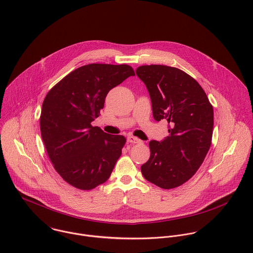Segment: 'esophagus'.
<instances>
[{
	"label": "esophagus",
	"mask_w": 253,
	"mask_h": 253,
	"mask_svg": "<svg viewBox=\"0 0 253 253\" xmlns=\"http://www.w3.org/2000/svg\"><path fill=\"white\" fill-rule=\"evenodd\" d=\"M127 142L130 144H139V143H141V140L136 137H133V136H128Z\"/></svg>",
	"instance_id": "34e87169"
}]
</instances>
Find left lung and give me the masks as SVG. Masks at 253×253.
<instances>
[{"mask_svg":"<svg viewBox=\"0 0 253 253\" xmlns=\"http://www.w3.org/2000/svg\"><path fill=\"white\" fill-rule=\"evenodd\" d=\"M136 74L148 88L155 120L167 121L169 133L149 143L151 156L142 174L161 188L178 187L195 174L210 149L213 106L201 85L177 68L145 65Z\"/></svg>","mask_w":253,"mask_h":253,"instance_id":"8db88e82","label":"left lung"}]
</instances>
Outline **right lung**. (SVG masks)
Wrapping results in <instances>:
<instances>
[{
  "mask_svg": "<svg viewBox=\"0 0 253 253\" xmlns=\"http://www.w3.org/2000/svg\"><path fill=\"white\" fill-rule=\"evenodd\" d=\"M131 76L135 73L129 65L88 64L71 72L46 94L41 137L54 169L70 185L90 190L109 178L126 139L91 122L99 116L108 91Z\"/></svg>",
  "mask_w": 253,
  "mask_h": 253,
  "instance_id": "1",
  "label": "right lung"
}]
</instances>
